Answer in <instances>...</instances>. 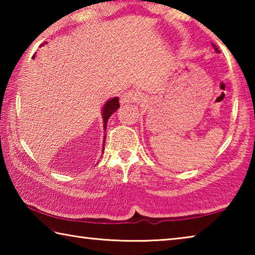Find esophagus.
<instances>
[{"instance_id":"34e87169","label":"esophagus","mask_w":255,"mask_h":255,"mask_svg":"<svg viewBox=\"0 0 255 255\" xmlns=\"http://www.w3.org/2000/svg\"><path fill=\"white\" fill-rule=\"evenodd\" d=\"M138 97L139 96H138V93L135 91L124 93L123 96L120 97V103H122V105H125V103H132L137 100Z\"/></svg>"}]
</instances>
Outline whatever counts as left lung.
Returning a JSON list of instances; mask_svg holds the SVG:
<instances>
[{"label": "left lung", "mask_w": 255, "mask_h": 255, "mask_svg": "<svg viewBox=\"0 0 255 255\" xmlns=\"http://www.w3.org/2000/svg\"><path fill=\"white\" fill-rule=\"evenodd\" d=\"M213 46H214V49H215V51H216V53H219V50H218V48H217V47H216L214 44H213Z\"/></svg>", "instance_id": "obj_1"}]
</instances>
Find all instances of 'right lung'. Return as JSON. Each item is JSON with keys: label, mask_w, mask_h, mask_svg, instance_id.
Instances as JSON below:
<instances>
[{"label": "right lung", "mask_w": 255, "mask_h": 255, "mask_svg": "<svg viewBox=\"0 0 255 255\" xmlns=\"http://www.w3.org/2000/svg\"><path fill=\"white\" fill-rule=\"evenodd\" d=\"M42 46V45H41ZM34 57V56H33ZM119 100H118V97H115V98H111L108 100L105 105H103L102 108V120H103V129H105V132H106V129H107V124H108V120H109L110 116L112 114H115L116 111L119 109ZM105 143H106V136L103 137V150H105ZM103 153V152H102Z\"/></svg>", "instance_id": "obj_1"}]
</instances>
